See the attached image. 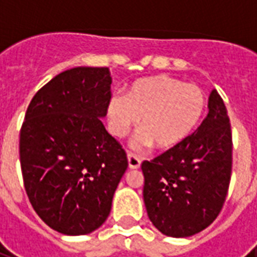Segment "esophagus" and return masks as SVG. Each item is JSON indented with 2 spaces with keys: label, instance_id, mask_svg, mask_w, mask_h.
<instances>
[{
  "label": "esophagus",
  "instance_id": "obj_1",
  "mask_svg": "<svg viewBox=\"0 0 257 257\" xmlns=\"http://www.w3.org/2000/svg\"><path fill=\"white\" fill-rule=\"evenodd\" d=\"M128 164H129V168H131V169L140 168V164H141L140 157L136 156L135 153H129V155H128Z\"/></svg>",
  "mask_w": 257,
  "mask_h": 257
}]
</instances>
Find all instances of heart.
Wrapping results in <instances>:
<instances>
[{"label":"heart","instance_id":"b5f03b06","mask_svg":"<svg viewBox=\"0 0 257 257\" xmlns=\"http://www.w3.org/2000/svg\"><path fill=\"white\" fill-rule=\"evenodd\" d=\"M205 104L200 86L161 74L135 82L125 97H110L106 116L117 137L125 136L141 118V143H153L157 149L167 151L191 135L203 117Z\"/></svg>","mask_w":257,"mask_h":257}]
</instances>
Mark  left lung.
<instances>
[{"label":"left lung","instance_id":"obj_1","mask_svg":"<svg viewBox=\"0 0 257 257\" xmlns=\"http://www.w3.org/2000/svg\"><path fill=\"white\" fill-rule=\"evenodd\" d=\"M200 126L175 148L144 161V203L149 220L167 236L188 237L211 225L227 197L232 132L216 89Z\"/></svg>","mask_w":257,"mask_h":257}]
</instances>
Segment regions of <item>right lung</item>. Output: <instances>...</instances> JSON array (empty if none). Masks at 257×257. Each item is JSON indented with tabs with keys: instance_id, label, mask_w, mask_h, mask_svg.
<instances>
[{
	"instance_id": "right-lung-1",
	"label": "right lung",
	"mask_w": 257,
	"mask_h": 257,
	"mask_svg": "<svg viewBox=\"0 0 257 257\" xmlns=\"http://www.w3.org/2000/svg\"><path fill=\"white\" fill-rule=\"evenodd\" d=\"M110 84L108 68L62 72L34 94L20 131L26 195L42 221L64 235L104 224L128 168L126 153L100 120Z\"/></svg>"
}]
</instances>
